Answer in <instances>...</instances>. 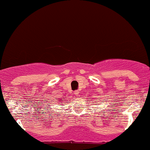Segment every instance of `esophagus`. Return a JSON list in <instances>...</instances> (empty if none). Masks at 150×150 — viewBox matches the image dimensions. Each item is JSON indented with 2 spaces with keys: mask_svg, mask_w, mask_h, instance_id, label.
Returning a JSON list of instances; mask_svg holds the SVG:
<instances>
[{
  "mask_svg": "<svg viewBox=\"0 0 150 150\" xmlns=\"http://www.w3.org/2000/svg\"><path fill=\"white\" fill-rule=\"evenodd\" d=\"M74 94H75V95H77V96H78V94H79V92H78V91H75V92H74Z\"/></svg>",
  "mask_w": 150,
  "mask_h": 150,
  "instance_id": "obj_1",
  "label": "esophagus"
}]
</instances>
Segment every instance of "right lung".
<instances>
[{"label": "right lung", "mask_w": 150, "mask_h": 150, "mask_svg": "<svg viewBox=\"0 0 150 150\" xmlns=\"http://www.w3.org/2000/svg\"><path fill=\"white\" fill-rule=\"evenodd\" d=\"M56 102L58 103V104H61V103H63V101H64L63 99H61V98H57V99H56Z\"/></svg>", "instance_id": "obj_1"}]
</instances>
